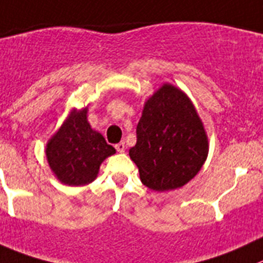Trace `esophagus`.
Masks as SVG:
<instances>
[{
  "mask_svg": "<svg viewBox=\"0 0 263 263\" xmlns=\"http://www.w3.org/2000/svg\"><path fill=\"white\" fill-rule=\"evenodd\" d=\"M116 149H117V152H120V154H121V152H124L125 151V142H120V143H117L116 146Z\"/></svg>",
  "mask_w": 263,
  "mask_h": 263,
  "instance_id": "esophagus-1",
  "label": "esophagus"
}]
</instances>
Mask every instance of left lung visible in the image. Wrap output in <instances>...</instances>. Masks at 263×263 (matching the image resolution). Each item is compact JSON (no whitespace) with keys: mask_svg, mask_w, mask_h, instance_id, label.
Returning a JSON list of instances; mask_svg holds the SVG:
<instances>
[{"mask_svg":"<svg viewBox=\"0 0 263 263\" xmlns=\"http://www.w3.org/2000/svg\"><path fill=\"white\" fill-rule=\"evenodd\" d=\"M209 142L191 99L164 84L144 102L137 126V143L129 149L142 183L157 192L191 181L208 157Z\"/></svg>","mask_w":263,"mask_h":263,"instance_id":"1","label":"left lung"}]
</instances>
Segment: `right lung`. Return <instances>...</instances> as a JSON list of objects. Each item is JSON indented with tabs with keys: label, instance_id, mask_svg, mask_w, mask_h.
Here are the masks:
<instances>
[{
	"label": "right lung",
	"instance_id": "right-lung-1",
	"mask_svg": "<svg viewBox=\"0 0 263 263\" xmlns=\"http://www.w3.org/2000/svg\"><path fill=\"white\" fill-rule=\"evenodd\" d=\"M87 111V106L72 108L45 148L50 169L67 186H85L96 181L102 162L116 154L104 137L90 126Z\"/></svg>",
	"mask_w": 263,
	"mask_h": 263
}]
</instances>
